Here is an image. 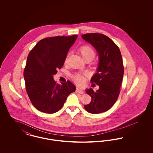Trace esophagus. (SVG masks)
I'll return each mask as SVG.
<instances>
[{"label":"esophagus","instance_id":"esophagus-1","mask_svg":"<svg viewBox=\"0 0 153 153\" xmlns=\"http://www.w3.org/2000/svg\"><path fill=\"white\" fill-rule=\"evenodd\" d=\"M76 92L77 93L80 94H84V92L82 89H81L80 88H77L76 89Z\"/></svg>","mask_w":153,"mask_h":153}]
</instances>
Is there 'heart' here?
Returning <instances> with one entry per match:
<instances>
[{"label":"heart","mask_w":153,"mask_h":153,"mask_svg":"<svg viewBox=\"0 0 153 153\" xmlns=\"http://www.w3.org/2000/svg\"><path fill=\"white\" fill-rule=\"evenodd\" d=\"M79 53L81 55L82 58L84 60L90 59L91 61L95 57V51L92 48L89 46H83L79 49ZM68 57H66L65 59V62H66ZM86 74H83L81 73H76L73 76V79L74 81L77 83L78 85H83L86 81L85 79Z\"/></svg>","instance_id":"b5f03b06"}]
</instances>
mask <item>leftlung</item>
Segmentation results:
<instances>
[{
	"mask_svg": "<svg viewBox=\"0 0 153 153\" xmlns=\"http://www.w3.org/2000/svg\"><path fill=\"white\" fill-rule=\"evenodd\" d=\"M97 52L99 64L91 81L99 85L85 90L91 96V102L84 108L91 114H99L110 109L117 99L123 77V59L119 48L114 41L102 34L92 33L81 36Z\"/></svg>",
	"mask_w": 153,
	"mask_h": 153,
	"instance_id": "8db88e82",
	"label": "left lung"
}]
</instances>
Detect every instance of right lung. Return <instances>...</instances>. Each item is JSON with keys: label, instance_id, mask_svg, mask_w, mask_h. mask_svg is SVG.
Masks as SVG:
<instances>
[{"label": "right lung", "instance_id": "add662e5", "mask_svg": "<svg viewBox=\"0 0 153 153\" xmlns=\"http://www.w3.org/2000/svg\"><path fill=\"white\" fill-rule=\"evenodd\" d=\"M77 38V35L46 38L30 52L23 76L27 94L38 110L55 113L62 107L68 95L75 92L76 88L70 81L56 84L53 76L64 65Z\"/></svg>", "mask_w": 153, "mask_h": 153}]
</instances>
